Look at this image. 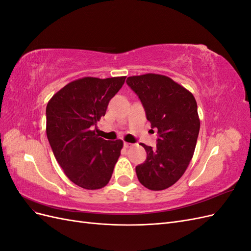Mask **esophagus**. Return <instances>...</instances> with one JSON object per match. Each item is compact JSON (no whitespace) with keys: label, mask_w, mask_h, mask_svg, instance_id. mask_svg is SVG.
Masks as SVG:
<instances>
[{"label":"esophagus","mask_w":251,"mask_h":251,"mask_svg":"<svg viewBox=\"0 0 251 251\" xmlns=\"http://www.w3.org/2000/svg\"><path fill=\"white\" fill-rule=\"evenodd\" d=\"M132 146H133V144H132V143H130V142H125V143H124V147H125L126 149L131 148Z\"/></svg>","instance_id":"1"}]
</instances>
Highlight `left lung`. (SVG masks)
I'll list each match as a JSON object with an SVG mask.
<instances>
[{
	"instance_id": "1",
	"label": "left lung",
	"mask_w": 251,
	"mask_h": 251,
	"mask_svg": "<svg viewBox=\"0 0 251 251\" xmlns=\"http://www.w3.org/2000/svg\"><path fill=\"white\" fill-rule=\"evenodd\" d=\"M126 83L158 131L155 149L141 144L147 159L136 166V174L143 186L162 191L176 183L193 158L200 130L197 102L189 91L164 75L131 76Z\"/></svg>"
}]
</instances>
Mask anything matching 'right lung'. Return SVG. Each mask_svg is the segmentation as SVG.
I'll return each mask as SVG.
<instances>
[{
    "instance_id": "add662e5",
    "label": "right lung",
    "mask_w": 251,
    "mask_h": 251,
    "mask_svg": "<svg viewBox=\"0 0 251 251\" xmlns=\"http://www.w3.org/2000/svg\"><path fill=\"white\" fill-rule=\"evenodd\" d=\"M125 80L83 77L68 83L47 104L46 132L53 154L66 176L82 188L107 185L120 156L124 142L104 140L96 132Z\"/></svg>"
}]
</instances>
